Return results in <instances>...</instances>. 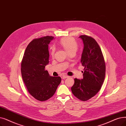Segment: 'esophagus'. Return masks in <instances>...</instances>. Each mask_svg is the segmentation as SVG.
Returning a JSON list of instances; mask_svg holds the SVG:
<instances>
[{
  "mask_svg": "<svg viewBox=\"0 0 126 126\" xmlns=\"http://www.w3.org/2000/svg\"><path fill=\"white\" fill-rule=\"evenodd\" d=\"M68 77H69V76H67V75H64L62 76V78L63 79H65V78H68Z\"/></svg>",
  "mask_w": 126,
  "mask_h": 126,
  "instance_id": "34e87169",
  "label": "esophagus"
}]
</instances>
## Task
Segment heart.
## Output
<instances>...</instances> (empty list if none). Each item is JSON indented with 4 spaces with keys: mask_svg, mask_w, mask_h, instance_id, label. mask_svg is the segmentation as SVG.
Instances as JSON below:
<instances>
[{
    "mask_svg": "<svg viewBox=\"0 0 126 126\" xmlns=\"http://www.w3.org/2000/svg\"><path fill=\"white\" fill-rule=\"evenodd\" d=\"M60 44L62 46L68 53H75L77 50L78 45L77 42L73 37H63L60 40ZM56 51V48L54 46L50 48V54L53 56Z\"/></svg>",
    "mask_w": 126,
    "mask_h": 126,
    "instance_id": "b5f03b06",
    "label": "heart"
}]
</instances>
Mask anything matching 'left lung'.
<instances>
[{
  "mask_svg": "<svg viewBox=\"0 0 126 126\" xmlns=\"http://www.w3.org/2000/svg\"><path fill=\"white\" fill-rule=\"evenodd\" d=\"M84 44L81 63L84 67L83 78L74 79L71 88L73 94L82 101H87L100 90L106 75V64L101 49L93 38L82 35L79 36Z\"/></svg>",
  "mask_w": 126,
  "mask_h": 126,
  "instance_id": "8db88e82",
  "label": "left lung"
}]
</instances>
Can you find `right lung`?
I'll return each instance as SVG.
<instances>
[{"label":"right lung","instance_id":"1","mask_svg":"<svg viewBox=\"0 0 126 126\" xmlns=\"http://www.w3.org/2000/svg\"><path fill=\"white\" fill-rule=\"evenodd\" d=\"M54 37L33 40L27 46L21 63V73L27 90L39 101H46L55 93L61 83L60 77H51L45 66L49 63L48 45Z\"/></svg>","mask_w":126,"mask_h":126}]
</instances>
